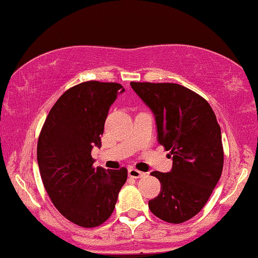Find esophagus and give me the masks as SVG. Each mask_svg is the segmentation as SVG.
<instances>
[{
	"label": "esophagus",
	"instance_id": "34e87169",
	"mask_svg": "<svg viewBox=\"0 0 258 258\" xmlns=\"http://www.w3.org/2000/svg\"><path fill=\"white\" fill-rule=\"evenodd\" d=\"M128 174H129L130 178H135V179L143 178V176H145V173L140 172V170H138V169H135V168H129Z\"/></svg>",
	"mask_w": 258,
	"mask_h": 258
}]
</instances>
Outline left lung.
Returning <instances> with one entry per match:
<instances>
[{"label":"left lung","instance_id":"8db88e82","mask_svg":"<svg viewBox=\"0 0 258 258\" xmlns=\"http://www.w3.org/2000/svg\"><path fill=\"white\" fill-rule=\"evenodd\" d=\"M151 108L157 140L173 156L169 173L155 172L161 183L149 208L168 223H183L204 208L223 170L221 126L210 103L200 95L173 83H130Z\"/></svg>","mask_w":258,"mask_h":258}]
</instances>
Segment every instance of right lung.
<instances>
[{"instance_id":"right-lung-1","label":"right lung","mask_w":258,"mask_h":258,"mask_svg":"<svg viewBox=\"0 0 258 258\" xmlns=\"http://www.w3.org/2000/svg\"><path fill=\"white\" fill-rule=\"evenodd\" d=\"M124 89L118 83L85 82L68 89L51 108L37 141V163L52 204L84 228L113 212L128 170L94 167L91 150L101 147L108 109Z\"/></svg>"}]
</instances>
